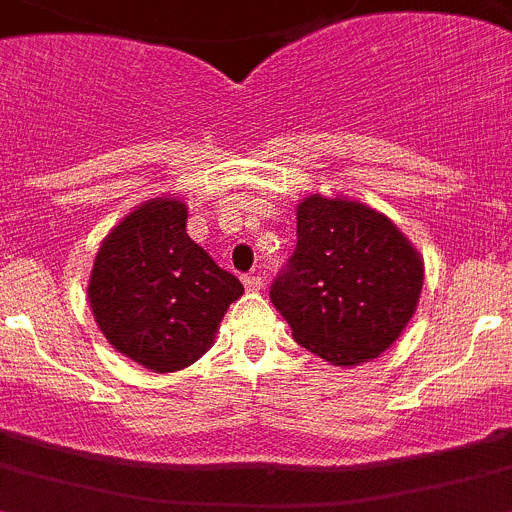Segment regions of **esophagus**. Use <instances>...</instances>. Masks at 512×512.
<instances>
[{"label": "esophagus", "mask_w": 512, "mask_h": 512, "mask_svg": "<svg viewBox=\"0 0 512 512\" xmlns=\"http://www.w3.org/2000/svg\"><path fill=\"white\" fill-rule=\"evenodd\" d=\"M242 283H245L247 290H260L262 288L260 275H242Z\"/></svg>", "instance_id": "1"}]
</instances>
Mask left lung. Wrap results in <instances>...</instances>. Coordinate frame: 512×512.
I'll use <instances>...</instances> for the list:
<instances>
[{"label": "left lung", "mask_w": 512, "mask_h": 512, "mask_svg": "<svg viewBox=\"0 0 512 512\" xmlns=\"http://www.w3.org/2000/svg\"><path fill=\"white\" fill-rule=\"evenodd\" d=\"M422 280V257L384 214L313 194L300 202L298 245L270 300L300 346L336 366H358L407 328Z\"/></svg>", "instance_id": "1"}]
</instances>
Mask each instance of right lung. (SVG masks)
Here are the masks:
<instances>
[{
    "instance_id": "1",
    "label": "right lung",
    "mask_w": 512,
    "mask_h": 512,
    "mask_svg": "<svg viewBox=\"0 0 512 512\" xmlns=\"http://www.w3.org/2000/svg\"><path fill=\"white\" fill-rule=\"evenodd\" d=\"M242 283L186 234L179 199H151L100 245L88 298L116 351L169 374L194 364L214 341Z\"/></svg>"
}]
</instances>
